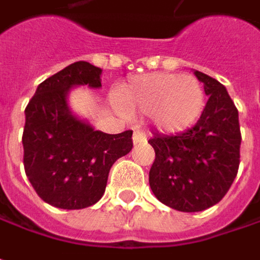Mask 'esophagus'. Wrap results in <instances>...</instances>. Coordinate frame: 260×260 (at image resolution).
Returning a JSON list of instances; mask_svg holds the SVG:
<instances>
[{"label": "esophagus", "instance_id": "obj_1", "mask_svg": "<svg viewBox=\"0 0 260 260\" xmlns=\"http://www.w3.org/2000/svg\"><path fill=\"white\" fill-rule=\"evenodd\" d=\"M132 140H134V144L137 145V144H141V142L147 141V135H145L142 131H135V132H134Z\"/></svg>", "mask_w": 260, "mask_h": 260}]
</instances>
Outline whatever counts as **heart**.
Instances as JSON below:
<instances>
[{
	"instance_id": "heart-1",
	"label": "heart",
	"mask_w": 260,
	"mask_h": 260,
	"mask_svg": "<svg viewBox=\"0 0 260 260\" xmlns=\"http://www.w3.org/2000/svg\"><path fill=\"white\" fill-rule=\"evenodd\" d=\"M119 103L129 115H151L160 131L179 132L192 126L201 116L205 94L193 77L150 74L125 87Z\"/></svg>"
}]
</instances>
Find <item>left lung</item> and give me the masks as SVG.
<instances>
[{"instance_id":"left-lung-1","label":"left lung","mask_w":260,"mask_h":260,"mask_svg":"<svg viewBox=\"0 0 260 260\" xmlns=\"http://www.w3.org/2000/svg\"><path fill=\"white\" fill-rule=\"evenodd\" d=\"M208 102L189 129L175 135L154 134L150 144L155 160L150 186L170 208L198 212L218 204L233 185L240 164L239 112L225 87L195 71Z\"/></svg>"}]
</instances>
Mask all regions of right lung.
<instances>
[{"mask_svg":"<svg viewBox=\"0 0 260 260\" xmlns=\"http://www.w3.org/2000/svg\"><path fill=\"white\" fill-rule=\"evenodd\" d=\"M102 70L78 61L38 85L23 131L24 170L45 202L83 209L103 197L113 163L132 150V131L105 134L77 118L68 106L73 87H102Z\"/></svg>","mask_w":260,"mask_h":260,"instance_id":"right-lung-1","label":"right lung"}]
</instances>
